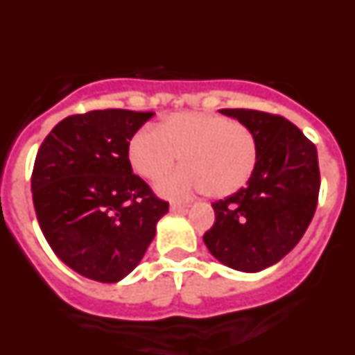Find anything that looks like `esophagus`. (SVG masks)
Listing matches in <instances>:
<instances>
[{
  "mask_svg": "<svg viewBox=\"0 0 355 355\" xmlns=\"http://www.w3.org/2000/svg\"><path fill=\"white\" fill-rule=\"evenodd\" d=\"M171 211H187V206L181 205V202H172Z\"/></svg>",
  "mask_w": 355,
  "mask_h": 355,
  "instance_id": "1",
  "label": "esophagus"
}]
</instances>
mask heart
<instances>
[{
    "label": "heart",
    "mask_w": 355,
    "mask_h": 355,
    "mask_svg": "<svg viewBox=\"0 0 355 355\" xmlns=\"http://www.w3.org/2000/svg\"><path fill=\"white\" fill-rule=\"evenodd\" d=\"M183 167L156 184L162 196L183 199L206 192L227 197L250 180L258 163V142L238 121L205 112H178L162 119L156 130L144 128L131 137L128 158L146 180H156L180 158Z\"/></svg>",
    "instance_id": "obj_1"
}]
</instances>
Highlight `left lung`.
<instances>
[{"label": "left lung", "instance_id": "1", "mask_svg": "<svg viewBox=\"0 0 355 355\" xmlns=\"http://www.w3.org/2000/svg\"><path fill=\"white\" fill-rule=\"evenodd\" d=\"M218 112L252 131L258 163L245 188L213 202L215 224L202 240L222 265L256 274L281 261L306 233L318 202V155L284 117L245 108Z\"/></svg>", "mask_w": 355, "mask_h": 355}]
</instances>
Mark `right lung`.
Here are the masks:
<instances>
[{
	"instance_id": "obj_1",
	"label": "right lung",
	"mask_w": 355,
	"mask_h": 355,
	"mask_svg": "<svg viewBox=\"0 0 355 355\" xmlns=\"http://www.w3.org/2000/svg\"><path fill=\"white\" fill-rule=\"evenodd\" d=\"M153 115H71L40 144L31 174L37 220L53 252L83 277L119 283L131 274L168 211L128 158L131 137Z\"/></svg>"
}]
</instances>
